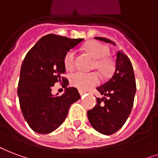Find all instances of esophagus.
I'll return each mask as SVG.
<instances>
[{
  "mask_svg": "<svg viewBox=\"0 0 158 158\" xmlns=\"http://www.w3.org/2000/svg\"><path fill=\"white\" fill-rule=\"evenodd\" d=\"M79 94L81 95V96H83V95L84 94V92H83V91H80V90H79Z\"/></svg>",
  "mask_w": 158,
  "mask_h": 158,
  "instance_id": "obj_1",
  "label": "esophagus"
}]
</instances>
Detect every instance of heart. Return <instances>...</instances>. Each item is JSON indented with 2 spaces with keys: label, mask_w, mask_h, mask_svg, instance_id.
I'll list each match as a JSON object with an SVG mask.
<instances>
[{
  "label": "heart",
  "mask_w": 158,
  "mask_h": 158,
  "mask_svg": "<svg viewBox=\"0 0 158 158\" xmlns=\"http://www.w3.org/2000/svg\"><path fill=\"white\" fill-rule=\"evenodd\" d=\"M86 50L95 58L94 68L97 69L103 76H108L114 69V62L108 55L110 50L107 45L97 41L90 42L86 45ZM76 53L70 50L66 53L64 58V64L67 70H72L75 67ZM70 83L74 87L83 92H86L97 86L99 83V77L95 72H75L70 76Z\"/></svg>",
  "instance_id": "obj_1"
}]
</instances>
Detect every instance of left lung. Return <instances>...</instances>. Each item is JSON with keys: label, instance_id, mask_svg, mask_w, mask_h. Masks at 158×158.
Here are the masks:
<instances>
[{"label": "left lung", "instance_id": "8db88e82", "mask_svg": "<svg viewBox=\"0 0 158 158\" xmlns=\"http://www.w3.org/2000/svg\"><path fill=\"white\" fill-rule=\"evenodd\" d=\"M106 43H115L103 37H95ZM103 95L97 98V104L87 112L88 118L96 131L111 135L118 131L127 121L133 106L136 80L129 58L123 51L117 53L115 69L105 84L97 88Z\"/></svg>", "mask_w": 158, "mask_h": 158}]
</instances>
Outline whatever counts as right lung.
<instances>
[{
	"mask_svg": "<svg viewBox=\"0 0 158 158\" xmlns=\"http://www.w3.org/2000/svg\"><path fill=\"white\" fill-rule=\"evenodd\" d=\"M83 40L49 34L23 60L17 94L23 116L35 132L47 134L55 131L66 118L71 104L80 98L76 88H67L69 80L62 75L65 73L64 55ZM57 81L63 82L66 92L54 96L51 88Z\"/></svg>",
	"mask_w": 158,
	"mask_h": 158,
	"instance_id": "1",
	"label": "right lung"
}]
</instances>
